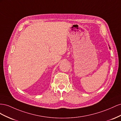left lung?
Wrapping results in <instances>:
<instances>
[{
    "label": "left lung",
    "instance_id": "obj_1",
    "mask_svg": "<svg viewBox=\"0 0 121 121\" xmlns=\"http://www.w3.org/2000/svg\"><path fill=\"white\" fill-rule=\"evenodd\" d=\"M109 49H110V47H109Z\"/></svg>",
    "mask_w": 121,
    "mask_h": 121
}]
</instances>
